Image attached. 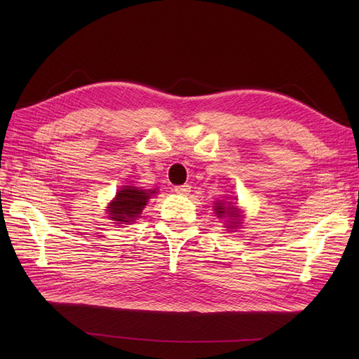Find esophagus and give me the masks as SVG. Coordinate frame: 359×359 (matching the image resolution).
<instances>
[{"label": "esophagus", "mask_w": 359, "mask_h": 359, "mask_svg": "<svg viewBox=\"0 0 359 359\" xmlns=\"http://www.w3.org/2000/svg\"><path fill=\"white\" fill-rule=\"evenodd\" d=\"M190 186L189 184H184V186H177L175 189H173V191H175L177 194H181V196H187V194L190 193Z\"/></svg>", "instance_id": "1"}]
</instances>
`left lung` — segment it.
<instances>
[{"label":"left lung","mask_w":359,"mask_h":359,"mask_svg":"<svg viewBox=\"0 0 359 359\" xmlns=\"http://www.w3.org/2000/svg\"><path fill=\"white\" fill-rule=\"evenodd\" d=\"M214 211H215V215L219 217V219H229V224H227V227H231V229H235V227L240 226V219H241V212L240 210L236 208L235 203L232 202H220L217 201L214 203Z\"/></svg>","instance_id":"left-lung-1"}]
</instances>
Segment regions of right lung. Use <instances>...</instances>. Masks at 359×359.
Returning <instances> with one entry per match:
<instances>
[{
	"instance_id": "right-lung-1",
	"label": "right lung",
	"mask_w": 359,
	"mask_h": 359,
	"mask_svg": "<svg viewBox=\"0 0 359 359\" xmlns=\"http://www.w3.org/2000/svg\"><path fill=\"white\" fill-rule=\"evenodd\" d=\"M156 193L157 189L142 190L133 186H124L121 190L116 191V196L109 206H106V212L109 214L107 219L116 222V224H128L135 222L142 214V210L151 196Z\"/></svg>"
}]
</instances>
